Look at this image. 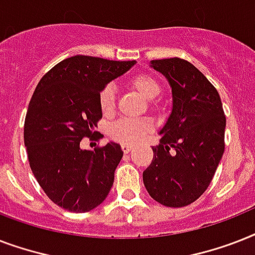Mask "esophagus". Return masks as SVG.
<instances>
[{
	"instance_id": "34e87169",
	"label": "esophagus",
	"mask_w": 255,
	"mask_h": 255,
	"mask_svg": "<svg viewBox=\"0 0 255 255\" xmlns=\"http://www.w3.org/2000/svg\"><path fill=\"white\" fill-rule=\"evenodd\" d=\"M122 149H123L124 153H129L132 149V147L131 145H127V144H123V145H122Z\"/></svg>"
}]
</instances>
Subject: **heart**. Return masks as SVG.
<instances>
[{
	"instance_id": "b5f03b06",
	"label": "heart",
	"mask_w": 255,
	"mask_h": 255,
	"mask_svg": "<svg viewBox=\"0 0 255 255\" xmlns=\"http://www.w3.org/2000/svg\"><path fill=\"white\" fill-rule=\"evenodd\" d=\"M129 86L135 88L147 99H155L161 92V85L157 79L147 74H139L129 79ZM99 107L103 115H110L115 110V90L111 85L104 86L99 92ZM153 129V123L148 119H120L112 124L110 136L127 145L143 141Z\"/></svg>"
}]
</instances>
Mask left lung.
Instances as JSON below:
<instances>
[{
    "instance_id": "1",
    "label": "left lung",
    "mask_w": 255,
    "mask_h": 255,
    "mask_svg": "<svg viewBox=\"0 0 255 255\" xmlns=\"http://www.w3.org/2000/svg\"><path fill=\"white\" fill-rule=\"evenodd\" d=\"M151 65L169 82L173 108L160 131V144L152 147L153 159L143 181L161 205L182 208L213 180L225 151L226 118L216 87L190 62L168 58Z\"/></svg>"
}]
</instances>
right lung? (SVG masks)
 I'll list each match as a JSON object with an SVG mask.
<instances>
[{
	"label": "right lung",
	"instance_id": "right-lung-1",
	"mask_svg": "<svg viewBox=\"0 0 255 255\" xmlns=\"http://www.w3.org/2000/svg\"><path fill=\"white\" fill-rule=\"evenodd\" d=\"M135 61L75 55L55 65L34 91L23 126L30 168L46 196L69 212H90L106 200L123 157L119 144L82 149L99 140V92Z\"/></svg>",
	"mask_w": 255,
	"mask_h": 255
}]
</instances>
